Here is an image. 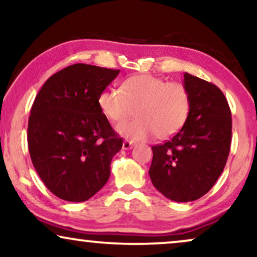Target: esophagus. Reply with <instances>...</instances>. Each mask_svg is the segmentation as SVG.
I'll return each mask as SVG.
<instances>
[{
	"label": "esophagus",
	"mask_w": 257,
	"mask_h": 257,
	"mask_svg": "<svg viewBox=\"0 0 257 257\" xmlns=\"http://www.w3.org/2000/svg\"><path fill=\"white\" fill-rule=\"evenodd\" d=\"M133 147V144L132 142H130V140H125L124 143H122V150H131Z\"/></svg>",
	"instance_id": "esophagus-1"
}]
</instances>
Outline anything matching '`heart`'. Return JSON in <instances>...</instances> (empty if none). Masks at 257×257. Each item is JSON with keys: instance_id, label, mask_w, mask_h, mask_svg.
Masks as SVG:
<instances>
[{"instance_id": "heart-1", "label": "heart", "mask_w": 257, "mask_h": 257, "mask_svg": "<svg viewBox=\"0 0 257 257\" xmlns=\"http://www.w3.org/2000/svg\"><path fill=\"white\" fill-rule=\"evenodd\" d=\"M98 105L114 122L126 120L136 110V120L118 125L117 132L131 140H147L177 133L189 115L191 97L184 84L144 73L130 77L120 89L103 91Z\"/></svg>"}]
</instances>
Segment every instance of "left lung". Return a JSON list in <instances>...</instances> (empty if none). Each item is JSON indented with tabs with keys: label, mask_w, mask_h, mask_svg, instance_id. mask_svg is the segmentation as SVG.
<instances>
[{
	"label": "left lung",
	"mask_w": 257,
	"mask_h": 257,
	"mask_svg": "<svg viewBox=\"0 0 257 257\" xmlns=\"http://www.w3.org/2000/svg\"><path fill=\"white\" fill-rule=\"evenodd\" d=\"M191 111L177 135L152 147L149 174L172 201L198 200L213 187L226 166L231 142V113L219 87L185 72Z\"/></svg>",
	"instance_id": "obj_1"
}]
</instances>
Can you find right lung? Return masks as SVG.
Wrapping results in <instances>:
<instances>
[{
    "label": "right lung",
    "mask_w": 257,
    "mask_h": 257,
    "mask_svg": "<svg viewBox=\"0 0 257 257\" xmlns=\"http://www.w3.org/2000/svg\"><path fill=\"white\" fill-rule=\"evenodd\" d=\"M119 70L70 65L37 93L28 124L35 170L49 191L70 202L89 200L110 178L111 160L122 139L111 127L98 97Z\"/></svg>",
    "instance_id": "1"
}]
</instances>
